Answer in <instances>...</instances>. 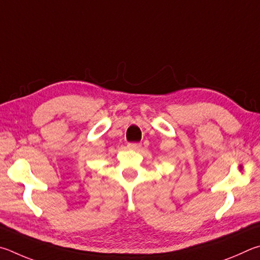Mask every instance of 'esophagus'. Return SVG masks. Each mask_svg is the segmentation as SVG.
I'll list each match as a JSON object with an SVG mask.
<instances>
[{
  "label": "esophagus",
  "instance_id": "34e87169",
  "mask_svg": "<svg viewBox=\"0 0 260 260\" xmlns=\"http://www.w3.org/2000/svg\"><path fill=\"white\" fill-rule=\"evenodd\" d=\"M127 148L131 149V151H139V149L142 148V144H137V143L127 144Z\"/></svg>",
  "mask_w": 260,
  "mask_h": 260
}]
</instances>
